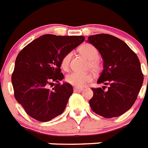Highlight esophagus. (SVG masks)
<instances>
[{
    "label": "esophagus",
    "mask_w": 148,
    "mask_h": 148,
    "mask_svg": "<svg viewBox=\"0 0 148 148\" xmlns=\"http://www.w3.org/2000/svg\"><path fill=\"white\" fill-rule=\"evenodd\" d=\"M83 89V88H77V87H75V88H73L74 92H80V91H82Z\"/></svg>",
    "instance_id": "obj_1"
}]
</instances>
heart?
Masks as SVG:
<instances>
[{"label":"heart","mask_w":148,"mask_h":148,"mask_svg":"<svg viewBox=\"0 0 148 148\" xmlns=\"http://www.w3.org/2000/svg\"><path fill=\"white\" fill-rule=\"evenodd\" d=\"M80 53L88 60V67L92 70L98 71L100 69V62L99 60V50L95 46L91 43H84L79 48ZM73 53L68 52L61 59L60 65L62 69L67 70L69 66L71 57ZM93 79V75L90 73H78L73 72L69 73L66 77V81L69 84L75 87H83L86 83H88Z\"/></svg>","instance_id":"heart-1"}]
</instances>
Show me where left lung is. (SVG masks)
Returning a JSON list of instances; mask_svg holds the SVG:
<instances>
[{
	"mask_svg": "<svg viewBox=\"0 0 148 148\" xmlns=\"http://www.w3.org/2000/svg\"><path fill=\"white\" fill-rule=\"evenodd\" d=\"M88 42L96 47L103 58L104 69L97 82L106 85L92 88L91 108L107 119L120 116L134 105L143 84L139 59L124 41L112 35H93L88 36Z\"/></svg>",
	"mask_w": 148,
	"mask_h": 148,
	"instance_id": "8db88e82",
	"label": "left lung"
}]
</instances>
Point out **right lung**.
Masks as SVG:
<instances>
[{
  "mask_svg": "<svg viewBox=\"0 0 148 148\" xmlns=\"http://www.w3.org/2000/svg\"><path fill=\"white\" fill-rule=\"evenodd\" d=\"M84 40L83 36L45 34L19 53L11 76L14 97L31 118L44 122L63 112L73 88L66 82L60 84L64 78L60 61Z\"/></svg>",
  "mask_w": 148,
  "mask_h": 148,
  "instance_id": "right-lung-1",
  "label": "right lung"
}]
</instances>
